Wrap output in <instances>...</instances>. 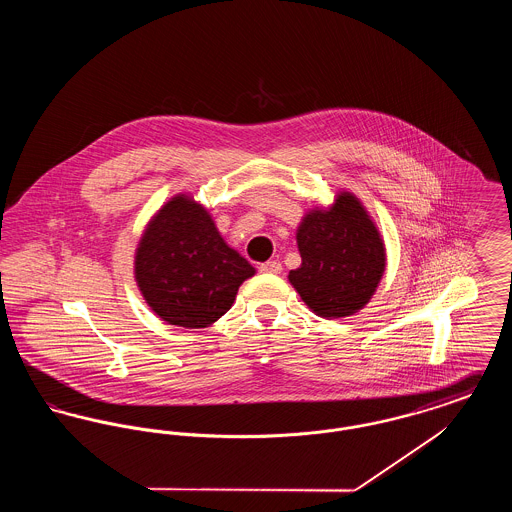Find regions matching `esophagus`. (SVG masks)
Returning <instances> with one entry per match:
<instances>
[{
	"label": "esophagus",
	"instance_id": "obj_1",
	"mask_svg": "<svg viewBox=\"0 0 512 512\" xmlns=\"http://www.w3.org/2000/svg\"><path fill=\"white\" fill-rule=\"evenodd\" d=\"M261 272H267V274H280L282 272V265L278 261H267L259 267Z\"/></svg>",
	"mask_w": 512,
	"mask_h": 512
}]
</instances>
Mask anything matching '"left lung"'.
<instances>
[{
	"mask_svg": "<svg viewBox=\"0 0 512 512\" xmlns=\"http://www.w3.org/2000/svg\"><path fill=\"white\" fill-rule=\"evenodd\" d=\"M301 267L290 284L305 305L324 318L359 313L386 270L384 240L365 205L340 192L326 209H311L297 228Z\"/></svg>",
	"mask_w": 512,
	"mask_h": 512,
	"instance_id": "1",
	"label": "left lung"
}]
</instances>
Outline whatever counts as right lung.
I'll list each match as a JSON object with an SVG mask.
<instances>
[{
    "label": "right lung",
    "mask_w": 512,
    "mask_h": 512,
    "mask_svg": "<svg viewBox=\"0 0 512 512\" xmlns=\"http://www.w3.org/2000/svg\"><path fill=\"white\" fill-rule=\"evenodd\" d=\"M253 274L207 209L186 194L174 195L147 222L134 259V278L151 311L182 328L217 322Z\"/></svg>",
    "instance_id": "1"
}]
</instances>
